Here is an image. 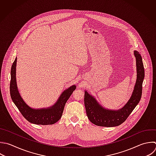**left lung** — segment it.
<instances>
[{
	"mask_svg": "<svg viewBox=\"0 0 156 156\" xmlns=\"http://www.w3.org/2000/svg\"><path fill=\"white\" fill-rule=\"evenodd\" d=\"M136 59V80L134 89L129 100L121 108L110 110L101 105L96 98L85 91L84 104L89 120L94 124L103 127L118 126L126 121L140 101L142 94V84L144 77V69L142 58L139 52L133 51Z\"/></svg>",
	"mask_w": 156,
	"mask_h": 156,
	"instance_id": "obj_1",
	"label": "left lung"
}]
</instances>
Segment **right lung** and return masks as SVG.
<instances>
[{
	"mask_svg": "<svg viewBox=\"0 0 156 156\" xmlns=\"http://www.w3.org/2000/svg\"><path fill=\"white\" fill-rule=\"evenodd\" d=\"M17 58H15L11 69V81L10 91L12 99L23 116L30 122L35 124L49 125L57 122L62 117L66 102L76 90L73 85L64 90L56 102L51 107L34 108L29 106L21 97L17 86L16 78Z\"/></svg>",
	"mask_w": 156,
	"mask_h": 156,
	"instance_id": "1",
	"label": "right lung"
}]
</instances>
